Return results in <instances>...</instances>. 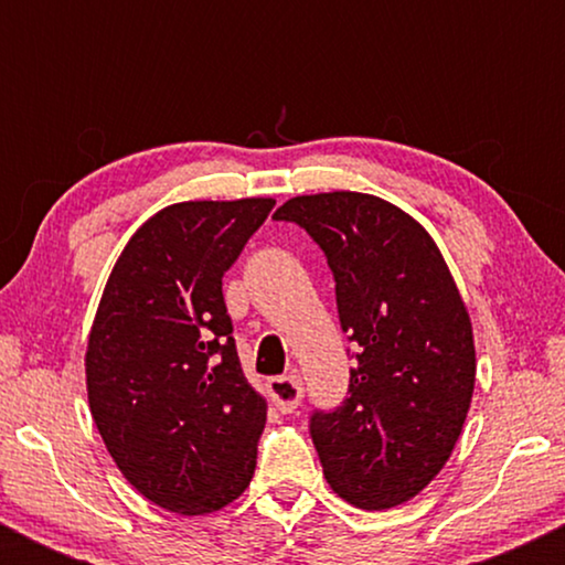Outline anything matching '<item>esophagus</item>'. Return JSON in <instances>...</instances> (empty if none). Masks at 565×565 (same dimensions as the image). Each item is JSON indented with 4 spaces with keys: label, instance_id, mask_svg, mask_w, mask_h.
Wrapping results in <instances>:
<instances>
[{
    "label": "esophagus",
    "instance_id": "obj_1",
    "mask_svg": "<svg viewBox=\"0 0 565 565\" xmlns=\"http://www.w3.org/2000/svg\"><path fill=\"white\" fill-rule=\"evenodd\" d=\"M268 393L274 398L278 412L289 414L300 406L302 401V380L297 374H281V377L268 380Z\"/></svg>",
    "mask_w": 565,
    "mask_h": 565
}]
</instances>
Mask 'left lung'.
Segmentation results:
<instances>
[{
  "instance_id": "1",
  "label": "left lung",
  "mask_w": 565,
  "mask_h": 565,
  "mask_svg": "<svg viewBox=\"0 0 565 565\" xmlns=\"http://www.w3.org/2000/svg\"><path fill=\"white\" fill-rule=\"evenodd\" d=\"M274 217L321 246L359 348L348 398L310 414L323 476L355 508H395L438 476L462 433L476 387L468 308L430 233L391 201L316 193Z\"/></svg>"
}]
</instances>
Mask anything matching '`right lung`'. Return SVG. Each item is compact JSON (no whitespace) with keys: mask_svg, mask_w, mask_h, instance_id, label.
I'll return each mask as SVG.
<instances>
[{"mask_svg":"<svg viewBox=\"0 0 565 565\" xmlns=\"http://www.w3.org/2000/svg\"><path fill=\"white\" fill-rule=\"evenodd\" d=\"M274 199L183 201L135 231L87 342V398L116 468L180 515L215 512L255 476L265 398L249 385L223 276Z\"/></svg>","mask_w":565,"mask_h":565,"instance_id":"right-lung-1","label":"right lung"}]
</instances>
